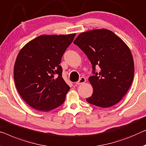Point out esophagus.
<instances>
[{
    "label": "esophagus",
    "instance_id": "obj_1",
    "mask_svg": "<svg viewBox=\"0 0 146 146\" xmlns=\"http://www.w3.org/2000/svg\"><path fill=\"white\" fill-rule=\"evenodd\" d=\"M86 82V79H85V77H81L80 78V79H79V80L78 82H77V84H82V83H84V82Z\"/></svg>",
    "mask_w": 146,
    "mask_h": 146
}]
</instances>
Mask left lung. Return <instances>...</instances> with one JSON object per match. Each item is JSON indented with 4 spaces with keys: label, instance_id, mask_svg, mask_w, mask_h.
<instances>
[{
    "label": "left lung",
    "instance_id": "obj_1",
    "mask_svg": "<svg viewBox=\"0 0 146 146\" xmlns=\"http://www.w3.org/2000/svg\"><path fill=\"white\" fill-rule=\"evenodd\" d=\"M73 43L84 52L92 65L94 75L88 78L93 93L86 101L103 108L120 102L131 86L134 64L127 44L110 30L93 29L80 33ZM100 72L95 73V67Z\"/></svg>",
    "mask_w": 146,
    "mask_h": 146
}]
</instances>
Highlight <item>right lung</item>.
Masks as SVG:
<instances>
[{
    "label": "right lung",
    "mask_w": 146,
    "mask_h": 146,
    "mask_svg": "<svg viewBox=\"0 0 146 146\" xmlns=\"http://www.w3.org/2000/svg\"><path fill=\"white\" fill-rule=\"evenodd\" d=\"M75 35H43L19 52L14 67L15 84L33 108L46 112L64 102L70 87L63 79L60 64Z\"/></svg>",
    "instance_id": "obj_1"
}]
</instances>
